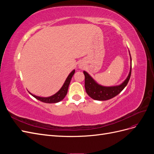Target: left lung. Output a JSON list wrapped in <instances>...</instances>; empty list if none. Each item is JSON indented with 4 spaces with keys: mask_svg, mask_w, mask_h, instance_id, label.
Here are the masks:
<instances>
[{
    "mask_svg": "<svg viewBox=\"0 0 154 154\" xmlns=\"http://www.w3.org/2000/svg\"><path fill=\"white\" fill-rule=\"evenodd\" d=\"M131 60V67L129 74L127 79L122 83V84L118 86L113 87H103L101 86L93 80L92 77L87 72L83 71V74L85 75V88L87 94L91 98L95 100L105 101L110 100L122 92L124 88L127 86V83L130 80V76H131L132 71V58L130 57Z\"/></svg>",
    "mask_w": 154,
    "mask_h": 154,
    "instance_id": "1",
    "label": "left lung"
}]
</instances>
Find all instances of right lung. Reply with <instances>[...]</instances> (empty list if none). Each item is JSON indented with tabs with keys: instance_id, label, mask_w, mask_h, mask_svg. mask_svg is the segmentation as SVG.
<instances>
[{
	"instance_id": "1",
	"label": "right lung",
	"mask_w": 154,
	"mask_h": 154,
	"mask_svg": "<svg viewBox=\"0 0 154 154\" xmlns=\"http://www.w3.org/2000/svg\"><path fill=\"white\" fill-rule=\"evenodd\" d=\"M74 72H75V70H73V71L69 74V75L67 78L66 82H65V83H63V85L62 87V88H60V90L53 96H51L50 97H42L35 96L33 94H32L31 93H30V94L34 97H35L36 99L40 101H42V102H44V103H58V102L62 101L64 98L65 96H66L67 93V91H68L69 85L70 84V82H71V78H72V76L74 75Z\"/></svg>"
}]
</instances>
